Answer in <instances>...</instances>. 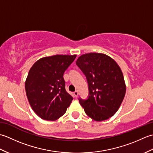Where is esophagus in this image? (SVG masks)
<instances>
[{
  "mask_svg": "<svg viewBox=\"0 0 153 153\" xmlns=\"http://www.w3.org/2000/svg\"><path fill=\"white\" fill-rule=\"evenodd\" d=\"M74 95L75 97H76V98H77V97H78V92H77V91H74Z\"/></svg>",
  "mask_w": 153,
  "mask_h": 153,
  "instance_id": "1",
  "label": "esophagus"
}]
</instances>
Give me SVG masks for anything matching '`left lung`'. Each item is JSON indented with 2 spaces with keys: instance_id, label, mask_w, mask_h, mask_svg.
I'll return each mask as SVG.
<instances>
[{
  "instance_id": "8db88e82",
  "label": "left lung",
  "mask_w": 153,
  "mask_h": 153,
  "mask_svg": "<svg viewBox=\"0 0 153 153\" xmlns=\"http://www.w3.org/2000/svg\"><path fill=\"white\" fill-rule=\"evenodd\" d=\"M76 64L88 83L89 95L79 99L87 115L95 121L108 119L118 111L126 94L122 71L112 58L91 53L78 58Z\"/></svg>"
}]
</instances>
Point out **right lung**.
<instances>
[{
	"label": "right lung",
	"mask_w": 153,
	"mask_h": 153,
	"mask_svg": "<svg viewBox=\"0 0 153 153\" xmlns=\"http://www.w3.org/2000/svg\"><path fill=\"white\" fill-rule=\"evenodd\" d=\"M76 55H54L37 60L29 71L25 88L33 111L54 121L66 112L73 97L65 88L64 73Z\"/></svg>",
	"instance_id": "right-lung-1"
}]
</instances>
